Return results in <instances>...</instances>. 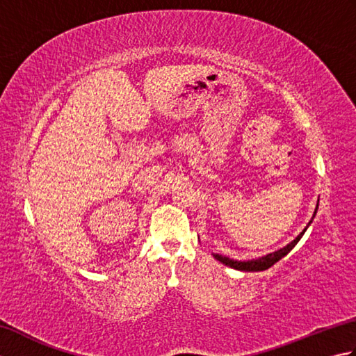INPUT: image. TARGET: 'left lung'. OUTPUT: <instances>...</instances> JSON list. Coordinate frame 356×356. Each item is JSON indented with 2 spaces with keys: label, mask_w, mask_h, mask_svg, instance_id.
<instances>
[{
  "label": "left lung",
  "mask_w": 356,
  "mask_h": 356,
  "mask_svg": "<svg viewBox=\"0 0 356 356\" xmlns=\"http://www.w3.org/2000/svg\"><path fill=\"white\" fill-rule=\"evenodd\" d=\"M316 209H318V203H316V208H315V213H314V217H315V214H316ZM314 217L311 218V222L307 223V226L306 228L301 231L297 237H295L289 245H286L284 248H282V249H278V251H275V252H270V254H268V255H263V257H259V259H255V260H248V261H238V260H232V259H229V257H225V255H220V254H213L214 255V259L216 260H218L220 263H223V264H226V266H229V268H232V269H237V270H246V272H259V270H266V269H269L270 266H274V264L278 261V260H282L284 255H287L289 254L292 249L295 248V245L298 243L300 241V238L303 237V234L306 232V229L309 228V225L312 223V220H314Z\"/></svg>",
  "instance_id": "obj_1"
}]
</instances>
